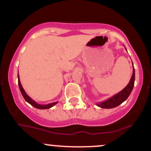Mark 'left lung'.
<instances>
[{"mask_svg":"<svg viewBox=\"0 0 151 151\" xmlns=\"http://www.w3.org/2000/svg\"><path fill=\"white\" fill-rule=\"evenodd\" d=\"M126 50H127V49H126ZM134 82H135V69H134V67H133V74H132L131 80H130V82L127 84V86L123 90L119 91L118 93L115 94V96L107 99L104 102L97 103L96 105L100 107V108L103 109H112L119 106V104H121L122 103L124 102L129 98L133 88Z\"/></svg>","mask_w":151,"mask_h":151,"instance_id":"8db88e82","label":"left lung"}]
</instances>
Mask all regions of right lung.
Wrapping results in <instances>:
<instances>
[{
	"label": "right lung",
	"instance_id": "1",
	"mask_svg": "<svg viewBox=\"0 0 151 151\" xmlns=\"http://www.w3.org/2000/svg\"><path fill=\"white\" fill-rule=\"evenodd\" d=\"M18 86H19L20 91V92H21V93L22 95V96H23L24 99L25 100L26 102H27L29 104H30L32 106L35 107V108L38 109H48L51 108V107L53 106L54 105H55L58 102H52V103H49V104H38V103L36 102L34 100H33V99L31 98L27 94L25 91L24 90V88H23V87H22L21 83H20L19 74H18Z\"/></svg>",
	"mask_w": 151,
	"mask_h": 151
}]
</instances>
